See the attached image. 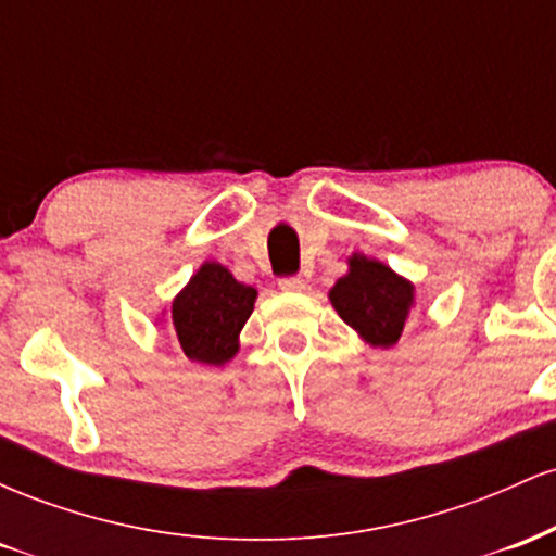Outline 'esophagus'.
Wrapping results in <instances>:
<instances>
[{
  "mask_svg": "<svg viewBox=\"0 0 556 556\" xmlns=\"http://www.w3.org/2000/svg\"><path fill=\"white\" fill-rule=\"evenodd\" d=\"M279 290L303 292L305 290V279L303 277H282V279H279Z\"/></svg>",
  "mask_w": 556,
  "mask_h": 556,
  "instance_id": "1",
  "label": "esophagus"
}]
</instances>
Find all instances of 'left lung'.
Listing matches in <instances>:
<instances>
[{
    "label": "left lung",
    "instance_id": "8db88e82",
    "mask_svg": "<svg viewBox=\"0 0 556 556\" xmlns=\"http://www.w3.org/2000/svg\"><path fill=\"white\" fill-rule=\"evenodd\" d=\"M348 264L350 271L329 290L331 305L361 340L374 348H392L416 303V287L387 264L361 253H353Z\"/></svg>",
    "mask_w": 556,
    "mask_h": 556
}]
</instances>
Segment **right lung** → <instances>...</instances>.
Listing matches in <instances>:
<instances>
[{
  "label": "right lung",
  "mask_w": 556,
  "mask_h": 556,
  "mask_svg": "<svg viewBox=\"0 0 556 556\" xmlns=\"http://www.w3.org/2000/svg\"><path fill=\"white\" fill-rule=\"evenodd\" d=\"M256 295V287L238 282L227 266L206 261L172 300V327L182 353L206 366H225L235 358Z\"/></svg>",
  "instance_id": "obj_1"
}]
</instances>
